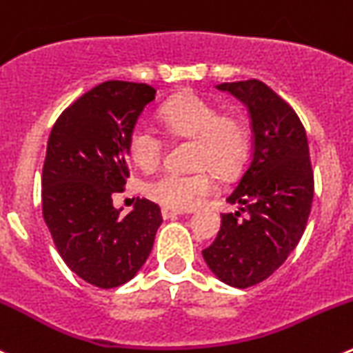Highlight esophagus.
<instances>
[{
	"label": "esophagus",
	"mask_w": 353,
	"mask_h": 353,
	"mask_svg": "<svg viewBox=\"0 0 353 353\" xmlns=\"http://www.w3.org/2000/svg\"><path fill=\"white\" fill-rule=\"evenodd\" d=\"M183 214V211L179 209H172V208H161V216H163V220H172L176 216Z\"/></svg>",
	"instance_id": "obj_1"
}]
</instances>
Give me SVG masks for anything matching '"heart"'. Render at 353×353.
<instances>
[{"mask_svg": "<svg viewBox=\"0 0 353 353\" xmlns=\"http://www.w3.org/2000/svg\"><path fill=\"white\" fill-rule=\"evenodd\" d=\"M160 121L170 137L190 141V170H165L149 179L144 192L158 204L190 209L216 188L212 172L230 177L244 165L250 151V128L237 114L220 112L211 101L183 94L160 109ZM165 151L161 133L139 121L128 135V154L144 170L154 169Z\"/></svg>", "mask_w": 353, "mask_h": 353, "instance_id": "obj_1", "label": "heart"}]
</instances>
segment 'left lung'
<instances>
[{
	"label": "left lung",
	"mask_w": 353,
	"mask_h": 353,
	"mask_svg": "<svg viewBox=\"0 0 353 353\" xmlns=\"http://www.w3.org/2000/svg\"><path fill=\"white\" fill-rule=\"evenodd\" d=\"M248 107L253 151L221 214L218 237L205 248V263L221 281L237 288L260 283L299 244L310 218L315 181L306 130L299 116L268 84L256 79L223 82Z\"/></svg>",
	"instance_id": "8db88e82"
}]
</instances>
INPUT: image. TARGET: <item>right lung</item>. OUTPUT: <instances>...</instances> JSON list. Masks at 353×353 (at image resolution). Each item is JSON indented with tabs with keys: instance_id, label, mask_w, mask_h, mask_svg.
<instances>
[{
	"instance_id": "add662e5",
	"label": "right lung",
	"mask_w": 353,
	"mask_h": 353,
	"mask_svg": "<svg viewBox=\"0 0 353 353\" xmlns=\"http://www.w3.org/2000/svg\"><path fill=\"white\" fill-rule=\"evenodd\" d=\"M154 94L141 82H101L63 110L47 142L43 220L66 265L98 288L137 274L163 221L148 199L125 216L112 205L130 177L128 135Z\"/></svg>"
}]
</instances>
